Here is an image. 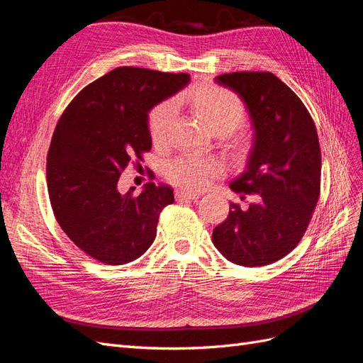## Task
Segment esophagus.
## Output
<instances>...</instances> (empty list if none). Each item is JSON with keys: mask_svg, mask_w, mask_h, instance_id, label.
Segmentation results:
<instances>
[{"mask_svg": "<svg viewBox=\"0 0 363 363\" xmlns=\"http://www.w3.org/2000/svg\"><path fill=\"white\" fill-rule=\"evenodd\" d=\"M200 195L201 194L189 191L186 188H179L177 191H175V199H177V200H196Z\"/></svg>", "mask_w": 363, "mask_h": 363, "instance_id": "34e87169", "label": "esophagus"}]
</instances>
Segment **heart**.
<instances>
[{"label": "heart", "instance_id": "obj_1", "mask_svg": "<svg viewBox=\"0 0 363 363\" xmlns=\"http://www.w3.org/2000/svg\"><path fill=\"white\" fill-rule=\"evenodd\" d=\"M188 101L204 123L218 135L232 133L245 121V107L239 98L227 89L216 86L201 87L188 95ZM175 118V104L163 101L150 113V133L156 145L167 144ZM233 147L239 156H245L248 144L236 139ZM225 172V164L215 156L186 155L168 164V177L177 184L191 189H201L213 179Z\"/></svg>", "mask_w": 363, "mask_h": 363}]
</instances>
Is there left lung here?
<instances>
[{
    "instance_id": "8db88e82",
    "label": "left lung",
    "mask_w": 363,
    "mask_h": 363,
    "mask_svg": "<svg viewBox=\"0 0 363 363\" xmlns=\"http://www.w3.org/2000/svg\"><path fill=\"white\" fill-rule=\"evenodd\" d=\"M215 83L242 100L252 128L245 169L230 188L257 196L244 211L230 203L213 245L236 265H269L300 242L320 196L316 128L300 98L271 72H230Z\"/></svg>"
}]
</instances>
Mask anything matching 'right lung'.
I'll return each instance as SVG.
<instances>
[{"label": "right lung", "instance_id": "1", "mask_svg": "<svg viewBox=\"0 0 363 363\" xmlns=\"http://www.w3.org/2000/svg\"><path fill=\"white\" fill-rule=\"evenodd\" d=\"M189 82L183 72L121 67L87 84L60 116L47 159L51 207L63 232L98 262L124 265L155 242L172 188L148 183L135 196L119 192L118 180L151 150L152 107Z\"/></svg>", "mask_w": 363, "mask_h": 363}]
</instances>
